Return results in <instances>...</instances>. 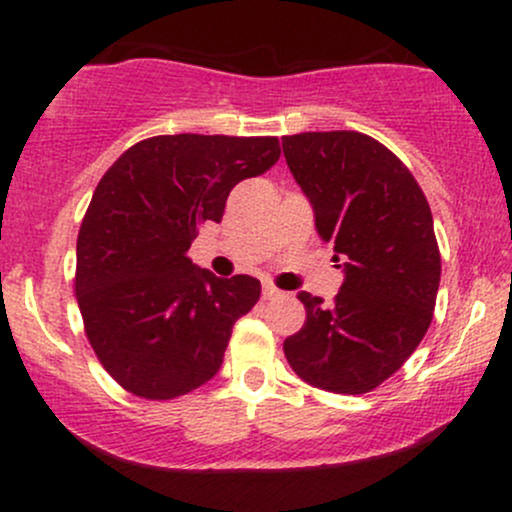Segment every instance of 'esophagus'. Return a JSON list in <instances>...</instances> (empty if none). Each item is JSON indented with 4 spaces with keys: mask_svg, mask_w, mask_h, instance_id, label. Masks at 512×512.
<instances>
[{
    "mask_svg": "<svg viewBox=\"0 0 512 512\" xmlns=\"http://www.w3.org/2000/svg\"><path fill=\"white\" fill-rule=\"evenodd\" d=\"M262 296L267 298V301H272V298H281V296H284V291H279V289H276V286H272V284H264V286H262Z\"/></svg>",
    "mask_w": 512,
    "mask_h": 512,
    "instance_id": "34e87169",
    "label": "esophagus"
}]
</instances>
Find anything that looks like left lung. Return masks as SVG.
<instances>
[{
	"instance_id": "left-lung-1",
	"label": "left lung",
	"mask_w": 512,
	"mask_h": 512,
	"mask_svg": "<svg viewBox=\"0 0 512 512\" xmlns=\"http://www.w3.org/2000/svg\"><path fill=\"white\" fill-rule=\"evenodd\" d=\"M281 146L313 204L317 236L344 260L332 305L298 293L305 325L284 342L286 361L308 385L363 395L404 366L433 320L440 250L431 207L409 168L368 134L303 132Z\"/></svg>"
}]
</instances>
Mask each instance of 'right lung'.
<instances>
[{
  "mask_svg": "<svg viewBox=\"0 0 512 512\" xmlns=\"http://www.w3.org/2000/svg\"><path fill=\"white\" fill-rule=\"evenodd\" d=\"M276 137L161 134L129 146L98 182L76 238L74 291L98 361L144 399L219 373L238 317L260 301L248 274L219 279L187 257L228 192L279 161Z\"/></svg>",
  "mask_w": 512,
  "mask_h": 512,
  "instance_id": "add662e5",
  "label": "right lung"
}]
</instances>
